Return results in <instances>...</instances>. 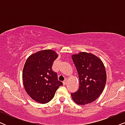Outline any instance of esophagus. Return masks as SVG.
I'll return each instance as SVG.
<instances>
[{
  "label": "esophagus",
  "instance_id": "esophagus-1",
  "mask_svg": "<svg viewBox=\"0 0 125 125\" xmlns=\"http://www.w3.org/2000/svg\"><path fill=\"white\" fill-rule=\"evenodd\" d=\"M62 83H63V85H65L66 84V83H67V81H66V80H65L64 81L62 82Z\"/></svg>",
  "mask_w": 125,
  "mask_h": 125
}]
</instances>
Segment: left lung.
<instances>
[{
  "mask_svg": "<svg viewBox=\"0 0 125 125\" xmlns=\"http://www.w3.org/2000/svg\"><path fill=\"white\" fill-rule=\"evenodd\" d=\"M72 58L79 77V88L71 96L78 105L91 103L100 97L105 86V66L101 60L92 53L80 52Z\"/></svg>",
  "mask_w": 125,
  "mask_h": 125,
  "instance_id": "left-lung-1",
  "label": "left lung"
}]
</instances>
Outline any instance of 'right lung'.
Listing matches in <instances>:
<instances>
[{
	"instance_id": "add662e5",
	"label": "right lung",
	"mask_w": 125,
	"mask_h": 125,
	"mask_svg": "<svg viewBox=\"0 0 125 125\" xmlns=\"http://www.w3.org/2000/svg\"><path fill=\"white\" fill-rule=\"evenodd\" d=\"M58 54L51 49L39 51L29 56L24 66L23 81L25 91L35 101L47 104L52 100L62 83L52 71Z\"/></svg>"
}]
</instances>
